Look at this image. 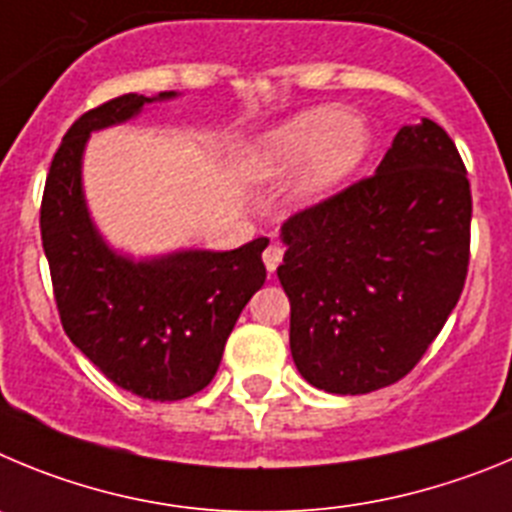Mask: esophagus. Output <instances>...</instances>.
<instances>
[{
    "instance_id": "obj_1",
    "label": "esophagus",
    "mask_w": 512,
    "mask_h": 512,
    "mask_svg": "<svg viewBox=\"0 0 512 512\" xmlns=\"http://www.w3.org/2000/svg\"><path fill=\"white\" fill-rule=\"evenodd\" d=\"M262 262H265L267 273H275L278 270V265L283 262V247L280 245H267V250L262 252Z\"/></svg>"
}]
</instances>
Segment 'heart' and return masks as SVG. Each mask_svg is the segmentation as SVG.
Here are the masks:
<instances>
[{
    "label": "heart",
    "instance_id": "b5f03b06",
    "mask_svg": "<svg viewBox=\"0 0 512 512\" xmlns=\"http://www.w3.org/2000/svg\"><path fill=\"white\" fill-rule=\"evenodd\" d=\"M367 153V130L342 107H319L280 124L257 145L252 168L262 181L293 176L303 204L324 199L352 176Z\"/></svg>",
    "mask_w": 512,
    "mask_h": 512
}]
</instances>
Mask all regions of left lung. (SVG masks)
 Masks as SVG:
<instances>
[{
    "label": "left lung",
    "mask_w": 512,
    "mask_h": 512,
    "mask_svg": "<svg viewBox=\"0 0 512 512\" xmlns=\"http://www.w3.org/2000/svg\"><path fill=\"white\" fill-rule=\"evenodd\" d=\"M469 224L467 168L431 119L403 127L372 176L288 216L278 278L313 388L365 395L421 362L462 296Z\"/></svg>",
    "instance_id": "8db88e82"
}]
</instances>
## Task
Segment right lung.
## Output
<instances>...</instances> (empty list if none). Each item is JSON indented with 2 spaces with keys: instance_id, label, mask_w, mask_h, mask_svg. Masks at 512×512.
<instances>
[{
  "instance_id": "right-lung-1",
  "label": "right lung",
  "mask_w": 512,
  "mask_h": 512,
  "mask_svg": "<svg viewBox=\"0 0 512 512\" xmlns=\"http://www.w3.org/2000/svg\"><path fill=\"white\" fill-rule=\"evenodd\" d=\"M163 91L155 99H170ZM142 94L109 99L71 124L53 155L40 234L63 331L114 385L147 400H181L214 380L239 313L265 283L257 237L229 252L188 250L132 262L114 255L86 211L81 153L89 135L135 117Z\"/></svg>"
}]
</instances>
